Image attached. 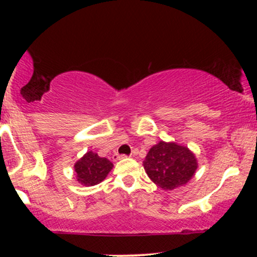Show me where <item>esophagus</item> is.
Returning a JSON list of instances; mask_svg holds the SVG:
<instances>
[{"label": "esophagus", "instance_id": "obj_1", "mask_svg": "<svg viewBox=\"0 0 257 257\" xmlns=\"http://www.w3.org/2000/svg\"><path fill=\"white\" fill-rule=\"evenodd\" d=\"M113 161H118V159H123V158H126V155H118V153H114L113 155Z\"/></svg>", "mask_w": 257, "mask_h": 257}]
</instances>
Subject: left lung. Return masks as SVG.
<instances>
[{"label":"left lung","instance_id":"left-lung-1","mask_svg":"<svg viewBox=\"0 0 257 257\" xmlns=\"http://www.w3.org/2000/svg\"><path fill=\"white\" fill-rule=\"evenodd\" d=\"M197 159L187 147L159 141L147 153L144 168L149 178L163 190L187 184L197 169Z\"/></svg>","mask_w":257,"mask_h":257}]
</instances>
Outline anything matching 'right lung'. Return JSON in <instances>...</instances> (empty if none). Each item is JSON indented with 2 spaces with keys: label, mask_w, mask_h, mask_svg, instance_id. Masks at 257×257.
I'll list each match as a JSON object with an SVG mask.
<instances>
[{
  "label": "right lung",
  "mask_w": 257,
  "mask_h": 257,
  "mask_svg": "<svg viewBox=\"0 0 257 257\" xmlns=\"http://www.w3.org/2000/svg\"><path fill=\"white\" fill-rule=\"evenodd\" d=\"M113 164L107 158L99 157L98 153L87 152L75 164L77 181L84 186H94L104 180L111 172Z\"/></svg>",
  "instance_id": "obj_1"
}]
</instances>
